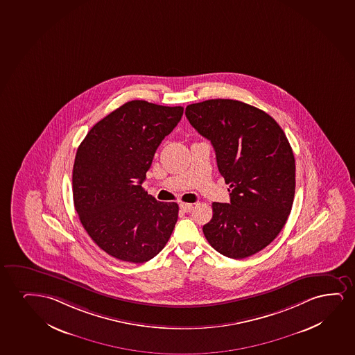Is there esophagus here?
<instances>
[{
	"label": "esophagus",
	"mask_w": 355,
	"mask_h": 355,
	"mask_svg": "<svg viewBox=\"0 0 355 355\" xmlns=\"http://www.w3.org/2000/svg\"><path fill=\"white\" fill-rule=\"evenodd\" d=\"M180 209L183 211V212H190L191 209L193 208V203H187V202H182L180 205Z\"/></svg>",
	"instance_id": "34e87169"
}]
</instances>
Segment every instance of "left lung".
Here are the masks:
<instances>
[{
    "label": "left lung",
    "mask_w": 355,
    "mask_h": 355,
    "mask_svg": "<svg viewBox=\"0 0 355 355\" xmlns=\"http://www.w3.org/2000/svg\"><path fill=\"white\" fill-rule=\"evenodd\" d=\"M185 115L212 143L218 170L230 185V203H212L205 237L227 258H248L276 239L291 214L295 159L289 141L271 115L236 100L193 103Z\"/></svg>",
    "instance_id": "obj_1"
}]
</instances>
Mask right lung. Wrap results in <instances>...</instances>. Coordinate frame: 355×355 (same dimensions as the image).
I'll return each mask as SVG.
<instances>
[{
  "mask_svg": "<svg viewBox=\"0 0 355 355\" xmlns=\"http://www.w3.org/2000/svg\"><path fill=\"white\" fill-rule=\"evenodd\" d=\"M183 107L126 102L92 126L72 172L74 208L92 240L121 261L146 263L162 252L178 205L143 189L153 157L183 115Z\"/></svg>",
  "mask_w": 355,
  "mask_h": 355,
  "instance_id": "add662e5",
  "label": "right lung"
}]
</instances>
